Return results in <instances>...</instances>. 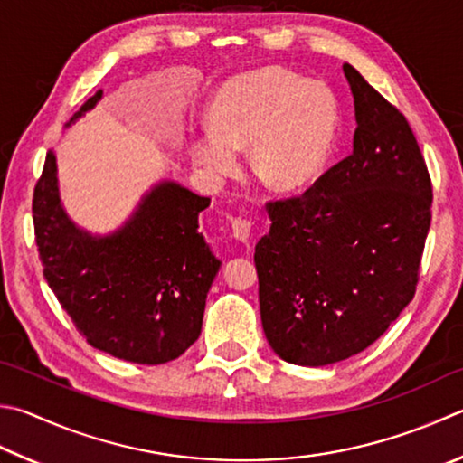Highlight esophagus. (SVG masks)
Listing matches in <instances>:
<instances>
[{"label": "esophagus", "instance_id": "obj_1", "mask_svg": "<svg viewBox=\"0 0 463 463\" xmlns=\"http://www.w3.org/2000/svg\"><path fill=\"white\" fill-rule=\"evenodd\" d=\"M253 226H255V222L249 221V218H234L232 221L234 239L245 242L247 245V242L250 241V234H253Z\"/></svg>", "mask_w": 463, "mask_h": 463}]
</instances>
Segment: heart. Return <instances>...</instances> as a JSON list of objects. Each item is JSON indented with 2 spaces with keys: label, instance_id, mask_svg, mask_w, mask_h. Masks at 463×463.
<instances>
[{
  "label": "heart",
  "instance_id": "1",
  "mask_svg": "<svg viewBox=\"0 0 463 463\" xmlns=\"http://www.w3.org/2000/svg\"><path fill=\"white\" fill-rule=\"evenodd\" d=\"M335 103L324 85L283 69H260L231 80L210 107L208 131L190 141L192 157L214 178L239 172L249 147L253 172L269 188L296 192L312 184L330 156Z\"/></svg>",
  "mask_w": 463,
  "mask_h": 463
}]
</instances>
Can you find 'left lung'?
<instances>
[{"instance_id": "8db88e82", "label": "left lung", "mask_w": 463, "mask_h": 463, "mask_svg": "<svg viewBox=\"0 0 463 463\" xmlns=\"http://www.w3.org/2000/svg\"><path fill=\"white\" fill-rule=\"evenodd\" d=\"M358 128L348 157L301 196L267 204L257 242L260 322L299 366L371 346L413 299L431 224V178L397 107L344 64Z\"/></svg>"}]
</instances>
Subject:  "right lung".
<instances>
[{
	"mask_svg": "<svg viewBox=\"0 0 463 463\" xmlns=\"http://www.w3.org/2000/svg\"><path fill=\"white\" fill-rule=\"evenodd\" d=\"M100 97L97 90L71 123ZM208 204L210 198L162 182L119 231L92 237L66 216L48 151L32 200L38 255L50 289L92 348L128 363L164 364L198 340L221 269L198 232Z\"/></svg>",
	"mask_w": 463,
	"mask_h": 463,
	"instance_id": "obj_1",
	"label": "right lung"
}]
</instances>
